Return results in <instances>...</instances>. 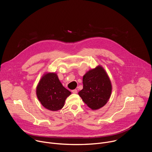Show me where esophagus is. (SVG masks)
<instances>
[{
  "instance_id": "esophagus-1",
  "label": "esophagus",
  "mask_w": 152,
  "mask_h": 152,
  "mask_svg": "<svg viewBox=\"0 0 152 152\" xmlns=\"http://www.w3.org/2000/svg\"><path fill=\"white\" fill-rule=\"evenodd\" d=\"M72 92L73 93H74V94H76L77 93V90H73L72 91Z\"/></svg>"
}]
</instances>
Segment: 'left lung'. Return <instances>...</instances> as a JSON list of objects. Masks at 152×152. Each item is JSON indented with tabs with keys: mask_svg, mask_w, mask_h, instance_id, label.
I'll return each instance as SVG.
<instances>
[{
	"mask_svg": "<svg viewBox=\"0 0 152 152\" xmlns=\"http://www.w3.org/2000/svg\"><path fill=\"white\" fill-rule=\"evenodd\" d=\"M83 89L78 94L92 110H97L109 100L112 84L106 72L102 66H97L83 76Z\"/></svg>",
	"mask_w": 152,
	"mask_h": 152,
	"instance_id": "obj_1",
	"label": "left lung"
}]
</instances>
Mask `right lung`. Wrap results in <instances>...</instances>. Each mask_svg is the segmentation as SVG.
Segmentation results:
<instances>
[{
    "label": "right lung",
    "mask_w": 152,
    "mask_h": 152,
    "mask_svg": "<svg viewBox=\"0 0 152 152\" xmlns=\"http://www.w3.org/2000/svg\"><path fill=\"white\" fill-rule=\"evenodd\" d=\"M71 94L63 86L55 72H46L43 75L36 88L37 97L41 104L52 111L62 109Z\"/></svg>",
    "instance_id": "obj_1"
}]
</instances>
